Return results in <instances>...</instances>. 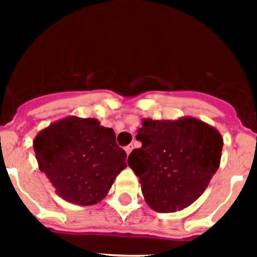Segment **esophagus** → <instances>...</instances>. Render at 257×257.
<instances>
[{
  "instance_id": "obj_1",
  "label": "esophagus",
  "mask_w": 257,
  "mask_h": 257,
  "mask_svg": "<svg viewBox=\"0 0 257 257\" xmlns=\"http://www.w3.org/2000/svg\"><path fill=\"white\" fill-rule=\"evenodd\" d=\"M133 144H130V145H127V147H124V151H126V153L127 154H130L131 153V151H133Z\"/></svg>"
}]
</instances>
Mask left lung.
Segmentation results:
<instances>
[{
    "mask_svg": "<svg viewBox=\"0 0 257 257\" xmlns=\"http://www.w3.org/2000/svg\"><path fill=\"white\" fill-rule=\"evenodd\" d=\"M136 139L142 148L128 156L145 201L158 212L188 207L205 192L221 158L219 131L197 118L144 119Z\"/></svg>",
    "mask_w": 257,
    "mask_h": 257,
    "instance_id": "1",
    "label": "left lung"
}]
</instances>
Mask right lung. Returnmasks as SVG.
Instances as JSON below:
<instances>
[{"label": "right lung", "mask_w": 257, "mask_h": 257, "mask_svg": "<svg viewBox=\"0 0 257 257\" xmlns=\"http://www.w3.org/2000/svg\"><path fill=\"white\" fill-rule=\"evenodd\" d=\"M33 148L56 193L76 205L100 202L127 166L114 131L95 118L68 117L50 124L36 136Z\"/></svg>", "instance_id": "obj_1"}]
</instances>
